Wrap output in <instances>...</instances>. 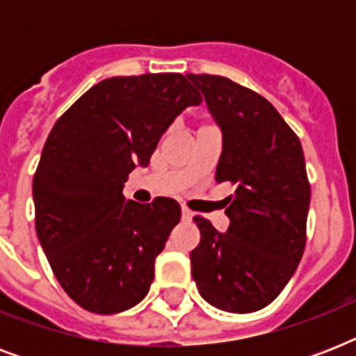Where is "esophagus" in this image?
Listing matches in <instances>:
<instances>
[{"instance_id": "34e87169", "label": "esophagus", "mask_w": 356, "mask_h": 356, "mask_svg": "<svg viewBox=\"0 0 356 356\" xmlns=\"http://www.w3.org/2000/svg\"><path fill=\"white\" fill-rule=\"evenodd\" d=\"M181 218H183L184 222H192V218H194V212L188 211L186 207H183V211H181Z\"/></svg>"}]
</instances>
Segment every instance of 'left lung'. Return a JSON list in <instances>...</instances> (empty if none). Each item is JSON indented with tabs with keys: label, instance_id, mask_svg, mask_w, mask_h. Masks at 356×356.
I'll return each instance as SVG.
<instances>
[{
	"label": "left lung",
	"instance_id": "1",
	"mask_svg": "<svg viewBox=\"0 0 356 356\" xmlns=\"http://www.w3.org/2000/svg\"><path fill=\"white\" fill-rule=\"evenodd\" d=\"M223 134L216 183H231L227 233L195 216L201 242L190 253L201 298L227 312L264 309L303 257L310 183L303 147L266 97L222 75L186 74Z\"/></svg>",
	"mask_w": 356,
	"mask_h": 356
}]
</instances>
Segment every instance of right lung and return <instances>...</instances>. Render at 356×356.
<instances>
[{"label": "right lung", "instance_id": "add662e5", "mask_svg": "<svg viewBox=\"0 0 356 356\" xmlns=\"http://www.w3.org/2000/svg\"><path fill=\"white\" fill-rule=\"evenodd\" d=\"M200 103L186 75L111 77L53 125L33 179L35 227L57 281L85 310L116 314L149 292L181 207L170 197L125 201L123 183L149 164L173 120Z\"/></svg>", "mask_w": 356, "mask_h": 356}]
</instances>
